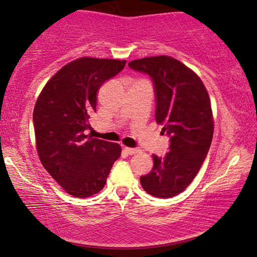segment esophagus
<instances>
[{"instance_id":"obj_1","label":"esophagus","mask_w":257,"mask_h":257,"mask_svg":"<svg viewBox=\"0 0 257 257\" xmlns=\"http://www.w3.org/2000/svg\"><path fill=\"white\" fill-rule=\"evenodd\" d=\"M124 151H125V153L130 154V156H132V154H136V153L139 152L138 149H132V147H124Z\"/></svg>"}]
</instances>
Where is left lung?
<instances>
[{
    "mask_svg": "<svg viewBox=\"0 0 257 257\" xmlns=\"http://www.w3.org/2000/svg\"><path fill=\"white\" fill-rule=\"evenodd\" d=\"M128 66L153 79L156 121L171 137L170 152L163 158L153 154L152 171L140 178V184L150 195L172 198L196 177L212 144L214 118L208 92L192 69L170 56L136 59Z\"/></svg>",
    "mask_w": 257,
    "mask_h": 257,
    "instance_id": "left-lung-1",
    "label": "left lung"
}]
</instances>
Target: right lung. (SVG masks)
Wrapping results in <instances>:
<instances>
[{
  "instance_id": "add662e5",
  "label": "right lung",
  "mask_w": 257,
  "mask_h": 257,
  "mask_svg": "<svg viewBox=\"0 0 257 257\" xmlns=\"http://www.w3.org/2000/svg\"><path fill=\"white\" fill-rule=\"evenodd\" d=\"M126 61L80 57L59 69L42 89L34 107L36 149L48 173L75 198H89L104 188L119 144L89 137L97 92L120 72Z\"/></svg>"
}]
</instances>
